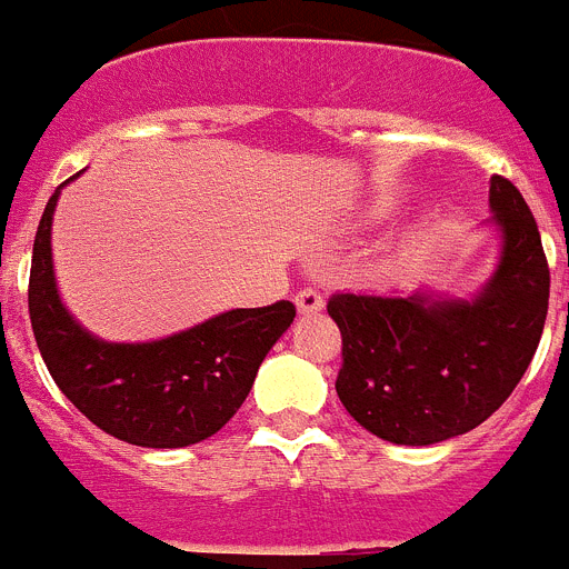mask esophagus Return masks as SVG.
I'll return each mask as SVG.
<instances>
[{
    "mask_svg": "<svg viewBox=\"0 0 569 569\" xmlns=\"http://www.w3.org/2000/svg\"><path fill=\"white\" fill-rule=\"evenodd\" d=\"M296 308L301 310V313H319L321 308H325V296L319 293V290L313 288H305L296 293Z\"/></svg>",
    "mask_w": 569,
    "mask_h": 569,
    "instance_id": "obj_1",
    "label": "esophagus"
}]
</instances>
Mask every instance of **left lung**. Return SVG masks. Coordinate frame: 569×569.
<instances>
[{"label":"left lung","mask_w":569,"mask_h":569,"mask_svg":"<svg viewBox=\"0 0 569 569\" xmlns=\"http://www.w3.org/2000/svg\"><path fill=\"white\" fill-rule=\"evenodd\" d=\"M499 268L472 301L333 293L341 330L336 393L365 430L393 445H436L490 419L530 367L550 301L539 224L519 188L490 179Z\"/></svg>","instance_id":"8db88e82"}]
</instances>
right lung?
<instances>
[{
  "label": "right lung",
  "mask_w": 569,
  "mask_h": 569,
  "mask_svg": "<svg viewBox=\"0 0 569 569\" xmlns=\"http://www.w3.org/2000/svg\"><path fill=\"white\" fill-rule=\"evenodd\" d=\"M62 188L44 204L28 284L30 325L59 390L99 430L136 447H188L219 433L248 399L270 347L290 328L293 301L228 310L142 345L97 339L64 310L53 279L50 224Z\"/></svg>",
  "instance_id": "right-lung-1"
}]
</instances>
